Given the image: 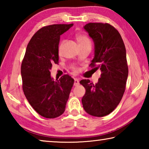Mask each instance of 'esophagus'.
<instances>
[{"label":"esophagus","mask_w":149,"mask_h":149,"mask_svg":"<svg viewBox=\"0 0 149 149\" xmlns=\"http://www.w3.org/2000/svg\"><path fill=\"white\" fill-rule=\"evenodd\" d=\"M79 85V79L77 78H74V86H77V85Z\"/></svg>","instance_id":"1"}]
</instances>
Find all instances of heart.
<instances>
[{
    "mask_svg": "<svg viewBox=\"0 0 149 149\" xmlns=\"http://www.w3.org/2000/svg\"><path fill=\"white\" fill-rule=\"evenodd\" d=\"M76 39L79 46H81V45H90L91 46L90 40L87 36H85L84 35H77ZM60 47H61V46L60 47Z\"/></svg>",
    "mask_w": 149,
    "mask_h": 149,
    "instance_id": "b5f03b06",
    "label": "heart"
}]
</instances>
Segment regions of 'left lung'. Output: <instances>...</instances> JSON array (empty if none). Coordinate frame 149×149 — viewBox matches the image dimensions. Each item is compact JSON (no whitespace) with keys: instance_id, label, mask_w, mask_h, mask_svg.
Wrapping results in <instances>:
<instances>
[{"instance_id":"left-lung-1","label":"left lung","mask_w":149,"mask_h":149,"mask_svg":"<svg viewBox=\"0 0 149 149\" xmlns=\"http://www.w3.org/2000/svg\"><path fill=\"white\" fill-rule=\"evenodd\" d=\"M84 28L95 45L90 65L101 74L95 85L89 79L80 81L86 90L81 101L87 114L102 117L117 107L124 93L128 76L126 50L119 32L111 25L89 23Z\"/></svg>"}]
</instances>
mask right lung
Here are the masks:
<instances>
[{
    "label": "right lung",
    "instance_id": "right-lung-1",
    "mask_svg": "<svg viewBox=\"0 0 149 149\" xmlns=\"http://www.w3.org/2000/svg\"><path fill=\"white\" fill-rule=\"evenodd\" d=\"M73 24H54L38 30L26 48L21 66L22 87L27 100L42 116L54 118L64 112L74 79L64 75L54 81L52 64L58 62L60 35Z\"/></svg>",
    "mask_w": 149,
    "mask_h": 149
}]
</instances>
